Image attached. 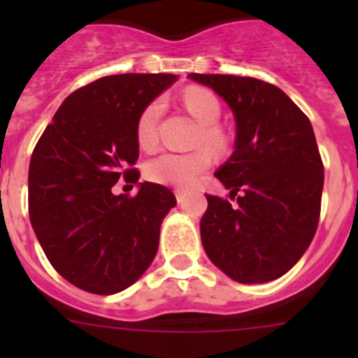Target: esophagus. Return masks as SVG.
<instances>
[{
	"label": "esophagus",
	"instance_id": "esophagus-1",
	"mask_svg": "<svg viewBox=\"0 0 358 358\" xmlns=\"http://www.w3.org/2000/svg\"><path fill=\"white\" fill-rule=\"evenodd\" d=\"M176 199L179 204H182V202L186 201V192H182V189H176Z\"/></svg>",
	"mask_w": 358,
	"mask_h": 358
}]
</instances>
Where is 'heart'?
Masks as SVG:
<instances>
[{
  "instance_id": "1",
  "label": "heart",
  "mask_w": 358,
  "mask_h": 358,
  "mask_svg": "<svg viewBox=\"0 0 358 358\" xmlns=\"http://www.w3.org/2000/svg\"><path fill=\"white\" fill-rule=\"evenodd\" d=\"M181 100L188 115L199 123V131L194 141L195 147H206L213 156H224L229 148V136L218 125V120L222 115L218 98L211 91L192 87L182 93ZM161 110H163V106L159 100H154L141 110L136 123V138L141 148H152L157 143V125H159ZM207 151L206 148H199L189 154L161 152L148 161L145 173L152 182H157V185L181 189L192 188L201 179L202 173L211 166L210 151Z\"/></svg>"
}]
</instances>
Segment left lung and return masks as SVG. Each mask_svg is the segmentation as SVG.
I'll return each instance as SVG.
<instances>
[{
	"mask_svg": "<svg viewBox=\"0 0 358 358\" xmlns=\"http://www.w3.org/2000/svg\"><path fill=\"white\" fill-rule=\"evenodd\" d=\"M188 77L222 96L236 120L235 152L215 177L237 202L206 195L204 251L238 283L278 280L305 255L319 224L324 166L312 123L268 82L201 73Z\"/></svg>",
	"mask_w": 358,
	"mask_h": 358,
	"instance_id": "8db88e82",
	"label": "left lung"
}]
</instances>
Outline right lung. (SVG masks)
<instances>
[{
    "label": "right lung",
    "mask_w": 358,
    "mask_h": 358,
    "mask_svg": "<svg viewBox=\"0 0 358 358\" xmlns=\"http://www.w3.org/2000/svg\"><path fill=\"white\" fill-rule=\"evenodd\" d=\"M177 80L169 73H123L73 91L44 129L28 169V211L44 255L78 289L109 296L152 264L163 218L177 204L166 186L136 185L141 110Z\"/></svg>",
    "instance_id": "right-lung-1"
}]
</instances>
